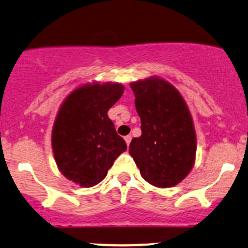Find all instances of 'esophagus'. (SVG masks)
Here are the masks:
<instances>
[{
    "label": "esophagus",
    "instance_id": "obj_1",
    "mask_svg": "<svg viewBox=\"0 0 248 248\" xmlns=\"http://www.w3.org/2000/svg\"><path fill=\"white\" fill-rule=\"evenodd\" d=\"M131 139H132V137L130 136V135H127V136H125V137H124L125 142H126V144H127V145H130V142H131Z\"/></svg>",
    "mask_w": 248,
    "mask_h": 248
}]
</instances>
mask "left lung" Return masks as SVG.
I'll use <instances>...</instances> for the list:
<instances>
[{"instance_id":"8db88e82","label":"left lung","mask_w":248,"mask_h":248,"mask_svg":"<svg viewBox=\"0 0 248 248\" xmlns=\"http://www.w3.org/2000/svg\"><path fill=\"white\" fill-rule=\"evenodd\" d=\"M130 87L142 124V135L130 143V155L145 181L156 187L177 185L192 170L197 149L187 105L179 92L160 78Z\"/></svg>"}]
</instances>
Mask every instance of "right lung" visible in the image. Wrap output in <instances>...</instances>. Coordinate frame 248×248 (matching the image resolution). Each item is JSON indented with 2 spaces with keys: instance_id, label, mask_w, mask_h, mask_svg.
<instances>
[{
  "instance_id": "add662e5",
  "label": "right lung",
  "mask_w": 248,
  "mask_h": 248,
  "mask_svg": "<svg viewBox=\"0 0 248 248\" xmlns=\"http://www.w3.org/2000/svg\"><path fill=\"white\" fill-rule=\"evenodd\" d=\"M121 83H92L71 92L60 107L52 129L53 156L61 173L82 187L107 175L126 143L107 116L121 99Z\"/></svg>"
}]
</instances>
